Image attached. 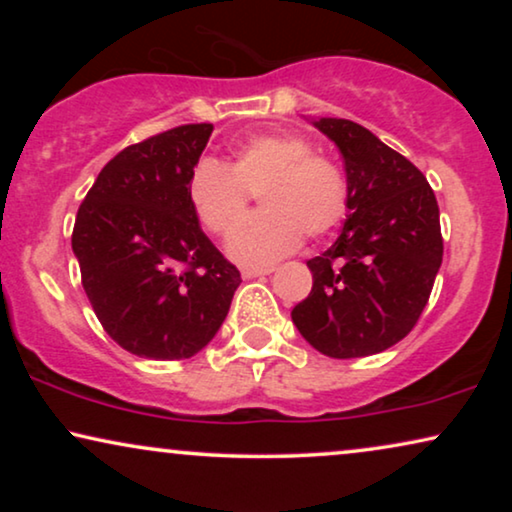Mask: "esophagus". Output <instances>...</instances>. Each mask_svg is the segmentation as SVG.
Instances as JSON below:
<instances>
[{
  "mask_svg": "<svg viewBox=\"0 0 512 512\" xmlns=\"http://www.w3.org/2000/svg\"><path fill=\"white\" fill-rule=\"evenodd\" d=\"M272 268H244L242 270V277L244 279H256V277H263V275H270Z\"/></svg>",
  "mask_w": 512,
  "mask_h": 512,
  "instance_id": "1",
  "label": "esophagus"
}]
</instances>
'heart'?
Listing matches in <instances>:
<instances>
[{
  "instance_id": "b5f03b06",
  "label": "heart",
  "mask_w": 512,
  "mask_h": 512,
  "mask_svg": "<svg viewBox=\"0 0 512 512\" xmlns=\"http://www.w3.org/2000/svg\"><path fill=\"white\" fill-rule=\"evenodd\" d=\"M261 193L263 214L230 235L228 254L242 265H270L291 254L303 235L321 237L347 212V184L338 165L314 156L305 137L261 132L230 149L228 163L200 160L188 177V200L202 226L228 235Z\"/></svg>"
}]
</instances>
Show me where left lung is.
<instances>
[{
    "label": "left lung",
    "mask_w": 512,
    "mask_h": 512,
    "mask_svg": "<svg viewBox=\"0 0 512 512\" xmlns=\"http://www.w3.org/2000/svg\"><path fill=\"white\" fill-rule=\"evenodd\" d=\"M312 125L345 163L347 219L338 240L307 261L312 291L291 319L317 352L361 359L401 342L426 307L443 263L438 202L424 174L363 125Z\"/></svg>",
    "instance_id": "left-lung-1"
}]
</instances>
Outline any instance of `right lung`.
I'll return each mask as SVG.
<instances>
[{
  "instance_id": "1",
  "label": "right lung",
  "mask_w": 512,
  "mask_h": 512,
  "mask_svg": "<svg viewBox=\"0 0 512 512\" xmlns=\"http://www.w3.org/2000/svg\"><path fill=\"white\" fill-rule=\"evenodd\" d=\"M212 130L179 125L123 149L76 214L72 249L90 305L104 331L142 359L179 361L205 349L242 282L188 200Z\"/></svg>"
}]
</instances>
